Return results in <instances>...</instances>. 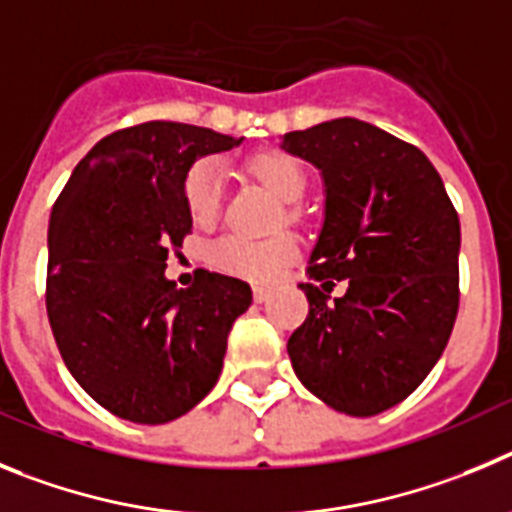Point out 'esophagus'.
<instances>
[{
	"mask_svg": "<svg viewBox=\"0 0 512 512\" xmlns=\"http://www.w3.org/2000/svg\"><path fill=\"white\" fill-rule=\"evenodd\" d=\"M252 296H255L257 303H265L267 298H270V288H262V285H255V288H252Z\"/></svg>",
	"mask_w": 512,
	"mask_h": 512,
	"instance_id": "esophagus-1",
	"label": "esophagus"
}]
</instances>
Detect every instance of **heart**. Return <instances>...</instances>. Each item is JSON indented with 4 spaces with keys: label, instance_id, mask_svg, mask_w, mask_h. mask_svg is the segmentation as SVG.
Returning a JSON list of instances; mask_svg holds the SVG:
<instances>
[{
    "label": "heart",
    "instance_id": "1",
    "mask_svg": "<svg viewBox=\"0 0 512 512\" xmlns=\"http://www.w3.org/2000/svg\"><path fill=\"white\" fill-rule=\"evenodd\" d=\"M247 170L273 193L283 204H293L301 199L306 188V173L293 155L267 150L247 160ZM183 206L196 227H211L222 214L224 201V173L216 160H199L188 168L183 176ZM296 255V245L290 237L250 239L242 234H227L211 242L209 257L211 265L222 273L245 278L252 283H267L288 265Z\"/></svg>",
    "mask_w": 512,
    "mask_h": 512
}]
</instances>
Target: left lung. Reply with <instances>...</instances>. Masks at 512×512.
<instances>
[{
	"instance_id": "left-lung-1",
	"label": "left lung",
	"mask_w": 512,
	"mask_h": 512,
	"mask_svg": "<svg viewBox=\"0 0 512 512\" xmlns=\"http://www.w3.org/2000/svg\"><path fill=\"white\" fill-rule=\"evenodd\" d=\"M321 170L324 227L301 283L308 316L288 339L298 380L347 416L388 411L426 380L459 311V216L416 145L342 117L283 135ZM334 279L348 293L328 303Z\"/></svg>"
}]
</instances>
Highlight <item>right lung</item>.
Masks as SVG:
<instances>
[{
  "instance_id": "obj_1",
  "label": "right lung",
  "mask_w": 512,
  "mask_h": 512,
  "mask_svg": "<svg viewBox=\"0 0 512 512\" xmlns=\"http://www.w3.org/2000/svg\"><path fill=\"white\" fill-rule=\"evenodd\" d=\"M242 142L206 127L145 122L96 142L50 214L45 306L68 372L101 408L168 423L209 395L227 336L252 303L245 280L196 270L165 278L191 232L183 176Z\"/></svg>"
}]
</instances>
